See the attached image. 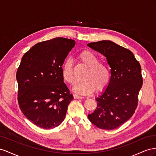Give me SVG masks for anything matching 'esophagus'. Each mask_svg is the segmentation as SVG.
Instances as JSON below:
<instances>
[{
    "label": "esophagus",
    "instance_id": "34e87169",
    "mask_svg": "<svg viewBox=\"0 0 156 156\" xmlns=\"http://www.w3.org/2000/svg\"><path fill=\"white\" fill-rule=\"evenodd\" d=\"M74 99H83V97H82V96H79V95H76V94H74Z\"/></svg>",
    "mask_w": 156,
    "mask_h": 156
}]
</instances>
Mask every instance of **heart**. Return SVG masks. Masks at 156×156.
<instances>
[{"instance_id":"obj_1","label":"heart","mask_w":156,"mask_h":156,"mask_svg":"<svg viewBox=\"0 0 156 156\" xmlns=\"http://www.w3.org/2000/svg\"><path fill=\"white\" fill-rule=\"evenodd\" d=\"M79 59L87 66L83 80L73 87V91L82 95L90 94L96 90L102 91L106 87L110 80V70L107 65L99 62V59L94 53L85 50L78 55ZM62 76L64 80L71 85L76 83L73 74V63L69 59L65 61L61 69Z\"/></svg>"}]
</instances>
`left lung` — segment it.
<instances>
[{
    "instance_id": "left-lung-1",
    "label": "left lung",
    "mask_w": 156,
    "mask_h": 156,
    "mask_svg": "<svg viewBox=\"0 0 156 156\" xmlns=\"http://www.w3.org/2000/svg\"><path fill=\"white\" fill-rule=\"evenodd\" d=\"M87 46L103 55L111 68L108 86L96 97L97 108L87 117L102 129H114L129 119L136 108L143 82L141 66L130 50L110 41Z\"/></svg>"
}]
</instances>
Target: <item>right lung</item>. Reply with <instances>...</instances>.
Returning <instances> with one entry per match:
<instances>
[{"label":"right lung","instance_id":"add662e5","mask_svg":"<svg viewBox=\"0 0 156 156\" xmlns=\"http://www.w3.org/2000/svg\"><path fill=\"white\" fill-rule=\"evenodd\" d=\"M74 46V40L57 37L35 44L22 57L16 73L19 106L25 117L40 127L59 126L74 99L61 69Z\"/></svg>","mask_w":156,"mask_h":156}]
</instances>
